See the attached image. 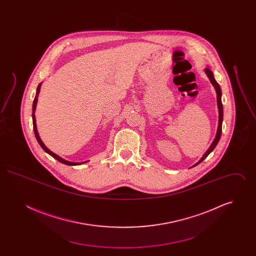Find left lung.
<instances>
[{
    "label": "left lung",
    "mask_w": 256,
    "mask_h": 256,
    "mask_svg": "<svg viewBox=\"0 0 256 256\" xmlns=\"http://www.w3.org/2000/svg\"><path fill=\"white\" fill-rule=\"evenodd\" d=\"M206 74H207V76L209 78L212 86H214L215 90H216V93H217V104H218V110H219V124H218V130H217V134H216V137L214 139V141L212 142L211 146H209V148L207 150L206 152L204 154V156L202 158L200 159V161L198 163H196L194 166L192 167H195L198 164H200L202 160L206 158L208 156V154L215 148V146H217L218 142H219L220 138V134H222V117H224V111H222V90H220V87L219 84L216 82V80L214 78V76L212 71L209 69V68H206Z\"/></svg>",
    "instance_id": "obj_1"
}]
</instances>
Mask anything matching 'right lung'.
I'll list each match as a JSON object with an SVG mask.
<instances>
[{"label": "right lung", "mask_w": 256, "mask_h": 256, "mask_svg": "<svg viewBox=\"0 0 256 256\" xmlns=\"http://www.w3.org/2000/svg\"><path fill=\"white\" fill-rule=\"evenodd\" d=\"M40 88H41V84H39V86H37L36 95V98H34V104H32V124H34V134H36V137L37 141H38L39 145L41 146V148H43L47 154H49L50 156H52L54 158L58 160L60 162L63 163V164H65V165L76 166V165H80V164H84V163L88 162L89 160H88V161H84V162H70V161H67V160H65V159L61 158L60 156H58V154H56L54 152H52V150H50L49 148L44 145V143L42 142V140L40 139L39 134H38V132H37L36 121V115H34L36 108L38 94H39V92H40Z\"/></svg>", "instance_id": "add662e5"}]
</instances>
